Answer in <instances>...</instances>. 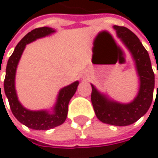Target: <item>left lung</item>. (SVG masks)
<instances>
[{"instance_id": "8db88e82", "label": "left lung", "mask_w": 158, "mask_h": 158, "mask_svg": "<svg viewBox=\"0 0 158 158\" xmlns=\"http://www.w3.org/2000/svg\"><path fill=\"white\" fill-rule=\"evenodd\" d=\"M113 28L118 38L132 55L139 79L138 92L131 102L122 103L99 91L91 84V102L95 114L101 122L110 125L126 126L138 121L149 110L154 95L155 74L148 52L138 37L124 26L113 25Z\"/></svg>"}]
</instances>
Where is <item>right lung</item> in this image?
<instances>
[{
    "mask_svg": "<svg viewBox=\"0 0 158 158\" xmlns=\"http://www.w3.org/2000/svg\"><path fill=\"white\" fill-rule=\"evenodd\" d=\"M55 32V29L48 26L32 30L18 43L7 62L6 75L4 79V92L9 101L12 112L21 123L34 130H49L62 124L66 121L69 101L75 94L79 83L77 80L62 88L59 90L56 103L51 110H28L23 107L18 100L15 89L16 69L24 48L26 45L36 39L50 35Z\"/></svg>",
    "mask_w": 158,
    "mask_h": 158,
    "instance_id": "right-lung-1",
    "label": "right lung"
}]
</instances>
